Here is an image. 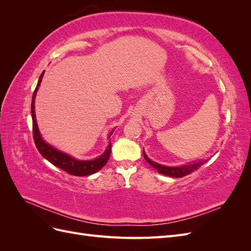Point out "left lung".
<instances>
[{"instance_id": "left-lung-1", "label": "left lung", "mask_w": 251, "mask_h": 251, "mask_svg": "<svg viewBox=\"0 0 251 251\" xmlns=\"http://www.w3.org/2000/svg\"><path fill=\"white\" fill-rule=\"evenodd\" d=\"M143 157L149 164H151L154 169L157 170L159 174H162V175H165V176L174 177V178L184 177L186 175L196 171L197 169H199L201 165H203L205 162H206V160H199L198 162H193V163L181 165V166H166V165H162V164L151 161V159L147 156V154L144 153V151H143Z\"/></svg>"}]
</instances>
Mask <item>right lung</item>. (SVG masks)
Returning a JSON list of instances; mask_svg holds the SVG:
<instances>
[{"instance_id": "obj_1", "label": "right lung", "mask_w": 251, "mask_h": 251, "mask_svg": "<svg viewBox=\"0 0 251 251\" xmlns=\"http://www.w3.org/2000/svg\"><path fill=\"white\" fill-rule=\"evenodd\" d=\"M45 71L41 74V76L39 78V82H37L36 88L33 92L32 95V103H31V116H32V126H33V139L36 149L39 150L41 155L47 159L49 162H51L53 165L57 166V168L62 169L66 173L73 175V176H89V175H92L100 170H101L103 166L107 164L110 154H111V142H109L107 149H105L104 153L100 155V157H97L95 159H92V160H78V159H75L74 157L68 155L64 151H60L54 147L50 146L49 143H47L42 138V135L39 131V126H37L36 124V118H35V112H34V101H35V95L37 90H39V87L42 82V78L44 76ZM114 130L110 133L109 137H111L112 133Z\"/></svg>"}]
</instances>
